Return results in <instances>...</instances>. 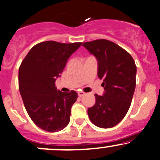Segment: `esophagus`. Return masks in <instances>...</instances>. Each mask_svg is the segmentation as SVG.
I'll list each match as a JSON object with an SVG mask.
<instances>
[{
    "instance_id": "esophagus-1",
    "label": "esophagus",
    "mask_w": 160,
    "mask_h": 160,
    "mask_svg": "<svg viewBox=\"0 0 160 160\" xmlns=\"http://www.w3.org/2000/svg\"><path fill=\"white\" fill-rule=\"evenodd\" d=\"M85 94H86L85 92H83V91H79V92H78V96H80V97H81V96H83Z\"/></svg>"
}]
</instances>
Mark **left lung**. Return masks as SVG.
<instances>
[{
  "label": "left lung",
  "instance_id": "1",
  "mask_svg": "<svg viewBox=\"0 0 160 160\" xmlns=\"http://www.w3.org/2000/svg\"><path fill=\"white\" fill-rule=\"evenodd\" d=\"M98 61V77L103 79L105 93L95 94L96 103L88 108L93 124L101 128L117 125L128 111L136 87L137 67L127 51L106 39L83 45Z\"/></svg>",
  "mask_w": 160,
  "mask_h": 160
}]
</instances>
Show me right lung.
<instances>
[{"mask_svg":"<svg viewBox=\"0 0 160 160\" xmlns=\"http://www.w3.org/2000/svg\"><path fill=\"white\" fill-rule=\"evenodd\" d=\"M81 44L40 42L30 49L21 63L19 89L24 106L32 121L44 131L57 132L69 124L77 93L58 90L55 80Z\"/></svg>","mask_w":160,"mask_h":160,"instance_id":"1","label":"right lung"}]
</instances>
